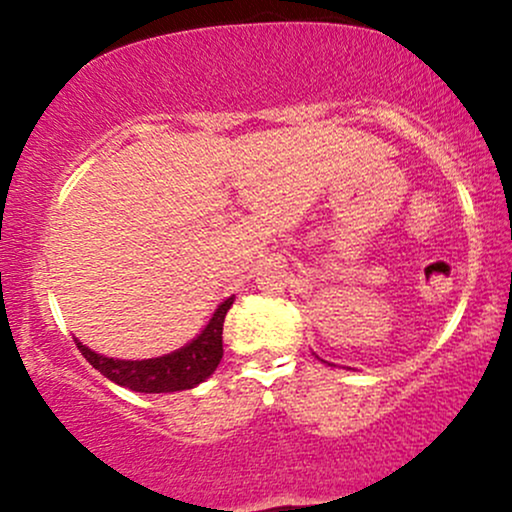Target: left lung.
<instances>
[{"label":"left lung","instance_id":"8db88e82","mask_svg":"<svg viewBox=\"0 0 512 512\" xmlns=\"http://www.w3.org/2000/svg\"><path fill=\"white\" fill-rule=\"evenodd\" d=\"M317 358H320V356H317ZM320 361H322V358H320ZM325 363H327V361H325Z\"/></svg>","mask_w":512,"mask_h":512}]
</instances>
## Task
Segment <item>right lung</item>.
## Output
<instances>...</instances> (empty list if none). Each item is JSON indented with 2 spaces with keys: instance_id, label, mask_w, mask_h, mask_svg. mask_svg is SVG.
Here are the masks:
<instances>
[{
  "instance_id": "obj_1",
  "label": "right lung",
  "mask_w": 512,
  "mask_h": 512,
  "mask_svg": "<svg viewBox=\"0 0 512 512\" xmlns=\"http://www.w3.org/2000/svg\"><path fill=\"white\" fill-rule=\"evenodd\" d=\"M233 301H236V296H228L214 310L211 320L192 342L156 358H139V361H132V358H113L88 349L79 339H74V342L79 346L81 356L98 373L113 380L115 385L127 387V390L144 392V395L192 390V387L204 383L219 368L223 356V320H226V313L231 310Z\"/></svg>"
}]
</instances>
